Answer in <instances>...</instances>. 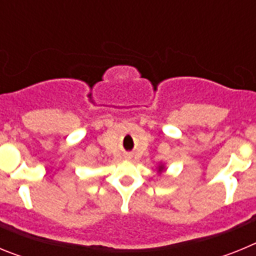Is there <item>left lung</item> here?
Here are the masks:
<instances>
[{"label": "left lung", "instance_id": "left-lung-1", "mask_svg": "<svg viewBox=\"0 0 256 256\" xmlns=\"http://www.w3.org/2000/svg\"><path fill=\"white\" fill-rule=\"evenodd\" d=\"M160 169H162V168H160Z\"/></svg>", "mask_w": 256, "mask_h": 256}]
</instances>
